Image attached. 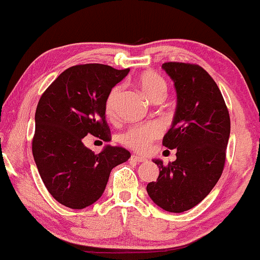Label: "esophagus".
<instances>
[{"label":"esophagus","instance_id":"esophagus-1","mask_svg":"<svg viewBox=\"0 0 260 260\" xmlns=\"http://www.w3.org/2000/svg\"><path fill=\"white\" fill-rule=\"evenodd\" d=\"M131 160L134 161V162H138V164H142V162H146V157H144V156H139V155H132V157H131Z\"/></svg>","mask_w":260,"mask_h":260}]
</instances>
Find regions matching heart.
Returning <instances> with one entry per match:
<instances>
[{"instance_id": "obj_1", "label": "heart", "mask_w": 260, "mask_h": 260, "mask_svg": "<svg viewBox=\"0 0 260 260\" xmlns=\"http://www.w3.org/2000/svg\"><path fill=\"white\" fill-rule=\"evenodd\" d=\"M139 88L142 92L148 96L151 102H157V100H164L167 93V83L162 79L160 75L152 71L143 73L139 75L137 79ZM121 94V87H114L109 93L108 98L105 102V114L109 118H114L116 115V106L118 98ZM161 134V127L158 123H148L143 126L133 127L126 134L122 136V143L126 144L127 146L138 151H144L148 149L150 143L155 138H157Z\"/></svg>"}]
</instances>
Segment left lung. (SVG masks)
<instances>
[{
    "label": "left lung",
    "mask_w": 260,
    "mask_h": 260,
    "mask_svg": "<svg viewBox=\"0 0 260 260\" xmlns=\"http://www.w3.org/2000/svg\"><path fill=\"white\" fill-rule=\"evenodd\" d=\"M162 69L173 81L177 108L164 146L177 151V160L160 168L156 181L146 186L155 205L181 213L195 207L218 183L230 137V117L214 80L201 67L165 62Z\"/></svg>",
    "instance_id": "left-lung-1"
}]
</instances>
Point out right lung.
Returning a JSON list of instances; mask_svg holds the SVG:
<instances>
[{
    "label": "right lung",
    "mask_w": 260,
    "mask_h": 260,
    "mask_svg": "<svg viewBox=\"0 0 260 260\" xmlns=\"http://www.w3.org/2000/svg\"><path fill=\"white\" fill-rule=\"evenodd\" d=\"M129 73L104 64L67 69L46 89L37 104L32 155L49 193L73 209L93 205L104 192L110 172L131 152L106 144L94 151L84 146L87 134L110 142L105 102Z\"/></svg>",
    "instance_id": "add662e5"
}]
</instances>
